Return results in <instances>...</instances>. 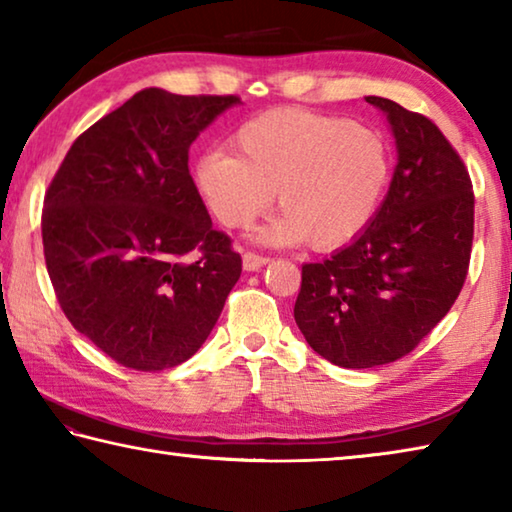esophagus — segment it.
I'll list each match as a JSON object with an SVG mask.
<instances>
[{"label": "esophagus", "instance_id": "obj_1", "mask_svg": "<svg viewBox=\"0 0 512 512\" xmlns=\"http://www.w3.org/2000/svg\"><path fill=\"white\" fill-rule=\"evenodd\" d=\"M241 262H244V271H257V268L266 266L271 259L264 255H257V253H244L241 255Z\"/></svg>", "mask_w": 512, "mask_h": 512}]
</instances>
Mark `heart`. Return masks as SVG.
<instances>
[{
  "label": "heart",
  "mask_w": 512,
  "mask_h": 512,
  "mask_svg": "<svg viewBox=\"0 0 512 512\" xmlns=\"http://www.w3.org/2000/svg\"><path fill=\"white\" fill-rule=\"evenodd\" d=\"M232 151L196 160L198 194L225 228H248L277 192L282 212L253 232L262 246L350 244L375 219L393 171L379 133L296 108L246 121Z\"/></svg>",
  "instance_id": "obj_1"
}]
</instances>
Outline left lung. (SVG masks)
<instances>
[{
  "mask_svg": "<svg viewBox=\"0 0 512 512\" xmlns=\"http://www.w3.org/2000/svg\"><path fill=\"white\" fill-rule=\"evenodd\" d=\"M397 164L375 219L348 246L302 266L293 318L320 357L375 368L409 354L463 289L474 194L463 160L427 117L384 97Z\"/></svg>",
  "mask_w": 512,
  "mask_h": 512,
  "instance_id": "1",
  "label": "left lung"
}]
</instances>
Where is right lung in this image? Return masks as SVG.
Here are the masks:
<instances>
[{"label":"right lung","mask_w":512,"mask_h":512,"mask_svg":"<svg viewBox=\"0 0 512 512\" xmlns=\"http://www.w3.org/2000/svg\"><path fill=\"white\" fill-rule=\"evenodd\" d=\"M237 97L137 92L67 151L42 210L65 316L110 359L158 372L210 336L241 275L189 176V146Z\"/></svg>","instance_id":"right-lung-1"}]
</instances>
